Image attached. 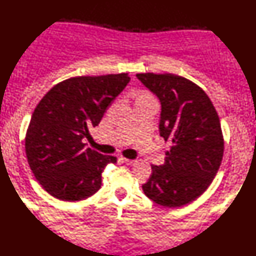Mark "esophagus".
<instances>
[{"label":"esophagus","mask_w":256,"mask_h":256,"mask_svg":"<svg viewBox=\"0 0 256 256\" xmlns=\"http://www.w3.org/2000/svg\"><path fill=\"white\" fill-rule=\"evenodd\" d=\"M122 160L124 162V163L128 164V166H134L136 163L134 160H128V158H125V157H122Z\"/></svg>","instance_id":"34e87169"}]
</instances>
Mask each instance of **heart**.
Instances as JSON below:
<instances>
[{
    "label": "heart",
    "mask_w": 256,
    "mask_h": 256,
    "mask_svg": "<svg viewBox=\"0 0 256 256\" xmlns=\"http://www.w3.org/2000/svg\"><path fill=\"white\" fill-rule=\"evenodd\" d=\"M140 99H154V98H152V96L150 94V93L142 92V93H139L137 96V100H140Z\"/></svg>",
    "instance_id": "1"
}]
</instances>
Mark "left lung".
Wrapping results in <instances>:
<instances>
[{"mask_svg":"<svg viewBox=\"0 0 256 256\" xmlns=\"http://www.w3.org/2000/svg\"><path fill=\"white\" fill-rule=\"evenodd\" d=\"M162 104L160 136L170 142L163 166H151L143 192L157 204L177 208L212 184L222 163L224 140L212 100L198 85L171 73H138Z\"/></svg>","mask_w":256,"mask_h":256,"instance_id":"obj_1","label":"left lung"}]
</instances>
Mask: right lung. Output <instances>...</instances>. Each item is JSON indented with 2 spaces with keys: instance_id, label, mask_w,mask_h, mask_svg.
<instances>
[{
  "instance_id": "obj_1",
  "label": "right lung",
  "mask_w": 256,
  "mask_h": 256,
  "mask_svg": "<svg viewBox=\"0 0 256 256\" xmlns=\"http://www.w3.org/2000/svg\"><path fill=\"white\" fill-rule=\"evenodd\" d=\"M130 82L128 73L74 76L48 90L35 108L24 138L32 172L58 200L88 198L102 186V174L117 157L86 148L111 102Z\"/></svg>"
}]
</instances>
